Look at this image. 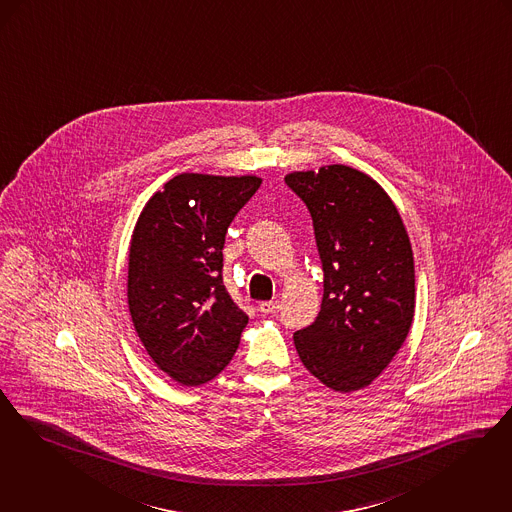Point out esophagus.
<instances>
[{"mask_svg":"<svg viewBox=\"0 0 512 512\" xmlns=\"http://www.w3.org/2000/svg\"><path fill=\"white\" fill-rule=\"evenodd\" d=\"M280 301H265V303H261L259 305V310L261 312H265V314H276L278 310H280Z\"/></svg>","mask_w":512,"mask_h":512,"instance_id":"34e87169","label":"esophagus"}]
</instances>
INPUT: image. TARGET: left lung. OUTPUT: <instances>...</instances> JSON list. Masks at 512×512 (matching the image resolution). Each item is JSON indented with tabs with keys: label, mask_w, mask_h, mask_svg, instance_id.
I'll return each instance as SVG.
<instances>
[{
	"label": "left lung",
	"mask_w": 512,
	"mask_h": 512,
	"mask_svg": "<svg viewBox=\"0 0 512 512\" xmlns=\"http://www.w3.org/2000/svg\"><path fill=\"white\" fill-rule=\"evenodd\" d=\"M312 217L324 270L316 320L293 339L305 368L329 389H364L408 337L415 270L408 232L389 194L347 165L289 173Z\"/></svg>",
	"instance_id": "8db88e82"
}]
</instances>
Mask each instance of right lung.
<instances>
[{
    "mask_svg": "<svg viewBox=\"0 0 512 512\" xmlns=\"http://www.w3.org/2000/svg\"><path fill=\"white\" fill-rule=\"evenodd\" d=\"M259 186V177L177 175L148 200L133 230V326L156 366L184 387L217 377L240 345L249 318L223 284V247Z\"/></svg>",
    "mask_w": 512,
    "mask_h": 512,
    "instance_id": "add662e5",
    "label": "right lung"
}]
</instances>
